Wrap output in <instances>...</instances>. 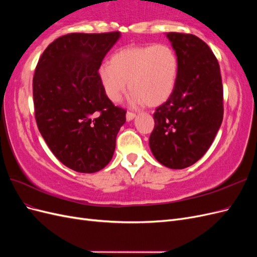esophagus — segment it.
<instances>
[{"mask_svg":"<svg viewBox=\"0 0 257 257\" xmlns=\"http://www.w3.org/2000/svg\"><path fill=\"white\" fill-rule=\"evenodd\" d=\"M136 116V114L134 112H131V111H127L126 112V121H132Z\"/></svg>","mask_w":257,"mask_h":257,"instance_id":"esophagus-1","label":"esophagus"}]
</instances>
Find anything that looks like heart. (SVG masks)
Returning a JSON list of instances; mask_svg holds the SVG:
<instances>
[{
    "instance_id": "obj_1",
    "label": "heart",
    "mask_w": 257,
    "mask_h": 257,
    "mask_svg": "<svg viewBox=\"0 0 257 257\" xmlns=\"http://www.w3.org/2000/svg\"><path fill=\"white\" fill-rule=\"evenodd\" d=\"M179 71L176 51L166 44L136 46L119 50L110 63L98 68L106 96L118 103L127 89L133 106H158L172 95Z\"/></svg>"
}]
</instances>
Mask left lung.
<instances>
[{
	"label": "left lung",
	"instance_id": "8db88e82",
	"mask_svg": "<svg viewBox=\"0 0 257 257\" xmlns=\"http://www.w3.org/2000/svg\"><path fill=\"white\" fill-rule=\"evenodd\" d=\"M178 57L172 95L153 114L150 149L162 165L183 169L196 163L213 143L223 120L220 65L209 46L193 34H166Z\"/></svg>",
	"mask_w": 257,
	"mask_h": 257
}]
</instances>
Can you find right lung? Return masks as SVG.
Returning a JSON list of instances; mask_svg holds the SVG:
<instances>
[{
  "label": "right lung",
  "instance_id": "add662e5",
  "mask_svg": "<svg viewBox=\"0 0 257 257\" xmlns=\"http://www.w3.org/2000/svg\"><path fill=\"white\" fill-rule=\"evenodd\" d=\"M119 38L120 32L63 35L45 49L35 68L37 127L56 158L75 172L103 169L126 120L98 78L103 59Z\"/></svg>",
  "mask_w": 257,
  "mask_h": 257
}]
</instances>
